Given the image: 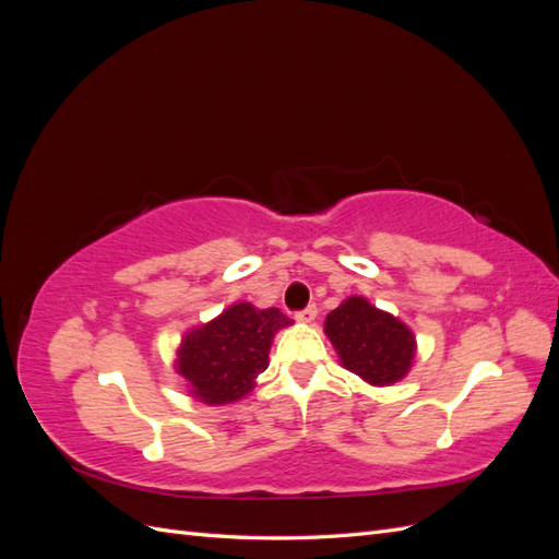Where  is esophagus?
<instances>
[{
	"instance_id": "34e87169",
	"label": "esophagus",
	"mask_w": 559,
	"mask_h": 559,
	"mask_svg": "<svg viewBox=\"0 0 559 559\" xmlns=\"http://www.w3.org/2000/svg\"><path fill=\"white\" fill-rule=\"evenodd\" d=\"M314 317H317V306H308V308H302V310L296 312V319L306 321V324H308V321H312Z\"/></svg>"
}]
</instances>
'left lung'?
Masks as SVG:
<instances>
[{"mask_svg":"<svg viewBox=\"0 0 559 559\" xmlns=\"http://www.w3.org/2000/svg\"><path fill=\"white\" fill-rule=\"evenodd\" d=\"M324 329L343 366L366 382L384 386L408 373L415 357L411 329L366 298H347L329 312Z\"/></svg>","mask_w":559,"mask_h":559,"instance_id":"left-lung-1","label":"left lung"}]
</instances>
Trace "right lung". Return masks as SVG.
<instances>
[{
    "label": "right lung",
    "mask_w": 559,
    "mask_h": 559,
    "mask_svg": "<svg viewBox=\"0 0 559 559\" xmlns=\"http://www.w3.org/2000/svg\"><path fill=\"white\" fill-rule=\"evenodd\" d=\"M289 324L292 319L277 308L257 310L249 302H238L183 337L179 376L191 382L193 396L202 403L238 401L267 368L275 331Z\"/></svg>",
    "instance_id": "1"
}]
</instances>
